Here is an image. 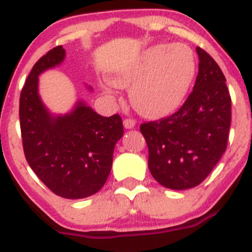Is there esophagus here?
Returning <instances> with one entry per match:
<instances>
[{"instance_id":"1","label":"esophagus","mask_w":252,"mask_h":252,"mask_svg":"<svg viewBox=\"0 0 252 252\" xmlns=\"http://www.w3.org/2000/svg\"><path fill=\"white\" fill-rule=\"evenodd\" d=\"M124 126L126 128H133L136 126V121L133 119H125L124 120Z\"/></svg>"}]
</instances>
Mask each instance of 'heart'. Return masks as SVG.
<instances>
[{
    "mask_svg": "<svg viewBox=\"0 0 252 252\" xmlns=\"http://www.w3.org/2000/svg\"><path fill=\"white\" fill-rule=\"evenodd\" d=\"M194 74L195 59L188 46L158 45L116 75L113 83L127 87L135 83L130 97L137 112L146 117H161L183 101Z\"/></svg>",
    "mask_w": 252,
    "mask_h": 252,
    "instance_id": "b5f03b06",
    "label": "heart"
}]
</instances>
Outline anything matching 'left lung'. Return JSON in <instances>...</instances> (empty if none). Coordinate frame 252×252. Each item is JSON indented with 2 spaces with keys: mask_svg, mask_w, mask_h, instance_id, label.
Instances as JSON below:
<instances>
[{
  "mask_svg": "<svg viewBox=\"0 0 252 252\" xmlns=\"http://www.w3.org/2000/svg\"><path fill=\"white\" fill-rule=\"evenodd\" d=\"M199 68L192 93L173 115L144 122L149 170L158 183L182 190L206 179L226 151L231 95L226 78L211 55L197 48Z\"/></svg>",
  "mask_w": 252,
  "mask_h": 252,
  "instance_id": "obj_1",
  "label": "left lung"
}]
</instances>
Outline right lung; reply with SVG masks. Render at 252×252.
Returning <instances> with one entry per match:
<instances>
[{"label": "right lung", "instance_id": "1", "mask_svg": "<svg viewBox=\"0 0 252 252\" xmlns=\"http://www.w3.org/2000/svg\"><path fill=\"white\" fill-rule=\"evenodd\" d=\"M64 57L63 46H55L32 66L20 95V128L26 161L37 178L59 197L79 199L106 183L124 125L117 113L103 117L82 102L69 115L50 116L37 94V75Z\"/></svg>", "mask_w": 252, "mask_h": 252}]
</instances>
